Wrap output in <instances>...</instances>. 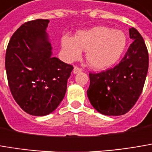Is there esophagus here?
I'll return each mask as SVG.
<instances>
[{
  "label": "esophagus",
  "mask_w": 152,
  "mask_h": 152,
  "mask_svg": "<svg viewBox=\"0 0 152 152\" xmlns=\"http://www.w3.org/2000/svg\"><path fill=\"white\" fill-rule=\"evenodd\" d=\"M82 72V69L80 67H79V66H75L74 68H73V73H79V72Z\"/></svg>",
  "instance_id": "obj_1"
}]
</instances>
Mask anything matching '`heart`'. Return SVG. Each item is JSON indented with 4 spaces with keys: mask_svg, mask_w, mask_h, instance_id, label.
<instances>
[{
    "mask_svg": "<svg viewBox=\"0 0 152 152\" xmlns=\"http://www.w3.org/2000/svg\"><path fill=\"white\" fill-rule=\"evenodd\" d=\"M127 43L125 34L111 27H95L80 31L75 38L66 35L61 39L62 48L69 60L79 59L81 50L86 51V60L95 70L107 69L122 56Z\"/></svg>",
    "mask_w": 152,
    "mask_h": 152,
    "instance_id": "b5f03b06",
    "label": "heart"
}]
</instances>
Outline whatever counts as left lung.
Here are the masks:
<instances>
[{"mask_svg": "<svg viewBox=\"0 0 152 152\" xmlns=\"http://www.w3.org/2000/svg\"><path fill=\"white\" fill-rule=\"evenodd\" d=\"M130 45L124 58L111 69L89 73L87 97L99 113L119 116L128 113L143 91L149 66V54L138 31L129 29Z\"/></svg>", "mask_w": 152, "mask_h": 152, "instance_id": "1", "label": "left lung"}]
</instances>
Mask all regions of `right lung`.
<instances>
[{"instance_id": "right-lung-1", "label": "right lung", "mask_w": 152, "mask_h": 152, "mask_svg": "<svg viewBox=\"0 0 152 152\" xmlns=\"http://www.w3.org/2000/svg\"><path fill=\"white\" fill-rule=\"evenodd\" d=\"M49 20L22 24L10 39L5 67L11 93L20 108L34 116L53 113L62 101L72 66L52 56L46 32Z\"/></svg>"}]
</instances>
